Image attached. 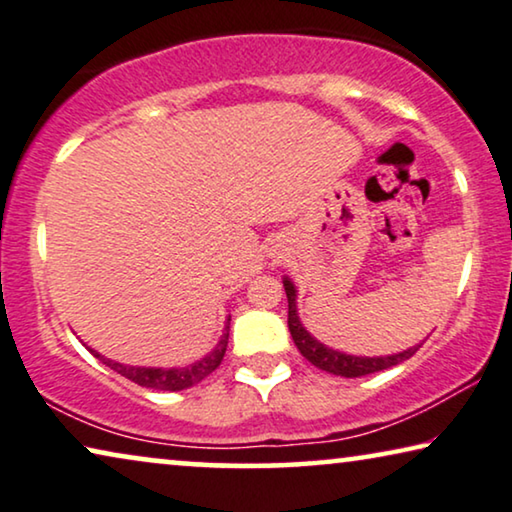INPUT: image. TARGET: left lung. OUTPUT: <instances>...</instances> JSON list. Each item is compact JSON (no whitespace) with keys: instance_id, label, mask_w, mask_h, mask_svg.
I'll return each mask as SVG.
<instances>
[{"instance_id":"1","label":"left lung","mask_w":512,"mask_h":512,"mask_svg":"<svg viewBox=\"0 0 512 512\" xmlns=\"http://www.w3.org/2000/svg\"><path fill=\"white\" fill-rule=\"evenodd\" d=\"M283 285L287 294V327H290L292 341L299 348L301 355L322 371L334 373V376H343V378H362V376H369V373L385 371L390 369V366L406 362V359L413 357L417 348H420V345H417V348H408L399 352V355H390V357H355V355H345V352L331 350L320 341H315V338L308 334L304 325L299 322L297 290H294L290 278H285Z\"/></svg>"}]
</instances>
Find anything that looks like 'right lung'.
Listing matches in <instances>:
<instances>
[{
	"instance_id": "1",
	"label": "right lung",
	"mask_w": 512,
	"mask_h": 512,
	"mask_svg": "<svg viewBox=\"0 0 512 512\" xmlns=\"http://www.w3.org/2000/svg\"><path fill=\"white\" fill-rule=\"evenodd\" d=\"M227 341H229V325L225 327V334H222L220 343L215 345V350L211 352V355H206L204 359H199V362H194L190 366H183V369H146V366H127V364L113 362V359H106L104 355H99V352H95V350H90V352L97 359H102L106 366H111L113 371H118L120 376H125L127 380H132V383H136V385L148 387V390L181 392V390H187V387L201 383V380H204L206 376H211V373L218 369L222 357H225Z\"/></svg>"
}]
</instances>
